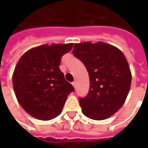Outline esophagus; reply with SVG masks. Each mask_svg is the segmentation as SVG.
Segmentation results:
<instances>
[{
    "instance_id": "esophagus-1",
    "label": "esophagus",
    "mask_w": 148,
    "mask_h": 148,
    "mask_svg": "<svg viewBox=\"0 0 148 148\" xmlns=\"http://www.w3.org/2000/svg\"><path fill=\"white\" fill-rule=\"evenodd\" d=\"M72 86H74V88H75V89L77 88V82H72Z\"/></svg>"
}]
</instances>
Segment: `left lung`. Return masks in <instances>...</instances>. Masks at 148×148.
Returning <instances> with one entry per match:
<instances>
[{
    "instance_id": "left-lung-1",
    "label": "left lung",
    "mask_w": 148,
    "mask_h": 148,
    "mask_svg": "<svg viewBox=\"0 0 148 148\" xmlns=\"http://www.w3.org/2000/svg\"><path fill=\"white\" fill-rule=\"evenodd\" d=\"M73 55L88 71L90 89L79 99L84 115L94 120H104L119 110L128 96L132 74L124 54L104 42L75 43Z\"/></svg>"
}]
</instances>
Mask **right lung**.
Wrapping results in <instances>:
<instances>
[{"mask_svg": "<svg viewBox=\"0 0 148 148\" xmlns=\"http://www.w3.org/2000/svg\"><path fill=\"white\" fill-rule=\"evenodd\" d=\"M73 43L43 44L28 50L14 67L12 82L16 99L32 117L47 121L58 116L74 90L59 68L62 57Z\"/></svg>", "mask_w": 148, "mask_h": 148, "instance_id": "obj_1", "label": "right lung"}]
</instances>
